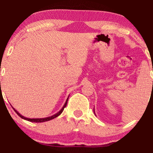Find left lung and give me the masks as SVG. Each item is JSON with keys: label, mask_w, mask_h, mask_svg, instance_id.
<instances>
[{"label": "left lung", "mask_w": 153, "mask_h": 153, "mask_svg": "<svg viewBox=\"0 0 153 153\" xmlns=\"http://www.w3.org/2000/svg\"><path fill=\"white\" fill-rule=\"evenodd\" d=\"M94 113H95V111H94Z\"/></svg>", "instance_id": "obj_1"}]
</instances>
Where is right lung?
Instances as JSON below:
<instances>
[{"label": "right lung", "instance_id": "1", "mask_svg": "<svg viewBox=\"0 0 153 153\" xmlns=\"http://www.w3.org/2000/svg\"><path fill=\"white\" fill-rule=\"evenodd\" d=\"M68 99L66 100L64 106H62V108H61V109L59 110V111L57 112V113H56L55 114H54V115L51 116V117H45V118H39H39H38V119H29V118H26V117H24V116H22V114H19V112L17 111L14 108H13V107H12V108H13V109L14 110V111L16 112V113L17 114H18V115L19 116V117H20L21 118H22L23 119H25V120L29 121V122H36V123H39V122H47V121L52 120V119H54V118H56V117H58L59 115H60L61 114H62V112L63 111V110H64V108H65V106H66V105H67V103H68Z\"/></svg>", "mask_w": 153, "mask_h": 153}]
</instances>
